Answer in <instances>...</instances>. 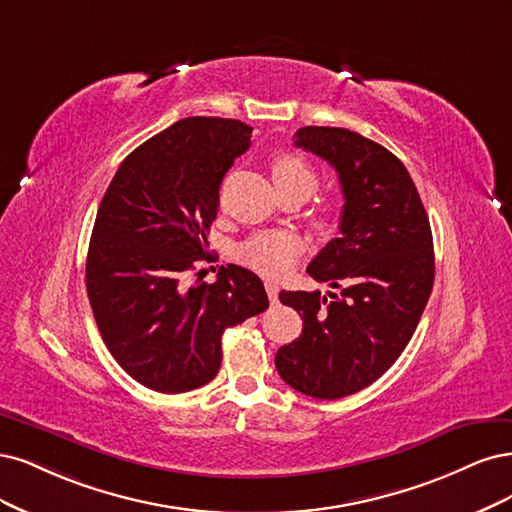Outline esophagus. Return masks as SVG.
I'll list each match as a JSON object with an SVG mask.
<instances>
[{"instance_id": "1", "label": "esophagus", "mask_w": 512, "mask_h": 512, "mask_svg": "<svg viewBox=\"0 0 512 512\" xmlns=\"http://www.w3.org/2000/svg\"><path fill=\"white\" fill-rule=\"evenodd\" d=\"M266 291H268V298L272 304L278 302V285L274 283V280H266Z\"/></svg>"}]
</instances>
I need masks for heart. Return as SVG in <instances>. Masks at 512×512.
Returning a JSON list of instances; mask_svg holds the SVG:
<instances>
[{"label": "heart", "mask_w": 512, "mask_h": 512, "mask_svg": "<svg viewBox=\"0 0 512 512\" xmlns=\"http://www.w3.org/2000/svg\"><path fill=\"white\" fill-rule=\"evenodd\" d=\"M272 178L278 191H300L306 197L317 187V172L298 153H278L272 161ZM334 206L323 202L315 208V225L329 227ZM300 251V238L291 232H261L242 242L236 257L255 272L276 276L287 272Z\"/></svg>", "instance_id": "1"}]
</instances>
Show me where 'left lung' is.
Instances as JSON below:
<instances>
[{"instance_id": "1", "label": "left lung", "mask_w": 512, "mask_h": 512, "mask_svg": "<svg viewBox=\"0 0 512 512\" xmlns=\"http://www.w3.org/2000/svg\"><path fill=\"white\" fill-rule=\"evenodd\" d=\"M295 146L338 172L340 236L306 272L342 293L280 291L300 312L302 336L280 346L276 370L295 391L338 400L381 378L415 334L434 285V240L404 163L342 127H302Z\"/></svg>"}]
</instances>
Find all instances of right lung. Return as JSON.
I'll list each match as a JSON object with an SVG mask.
<instances>
[{
    "mask_svg": "<svg viewBox=\"0 0 512 512\" xmlns=\"http://www.w3.org/2000/svg\"><path fill=\"white\" fill-rule=\"evenodd\" d=\"M251 134L236 119H180L123 159L97 210L87 255L93 317L117 364L153 391L210 383L225 329L268 308L261 278L234 263L212 285H187L204 276L197 266L210 261L219 187Z\"/></svg>",
    "mask_w": 512,
    "mask_h": 512,
    "instance_id": "right-lung-1",
    "label": "right lung"
}]
</instances>
